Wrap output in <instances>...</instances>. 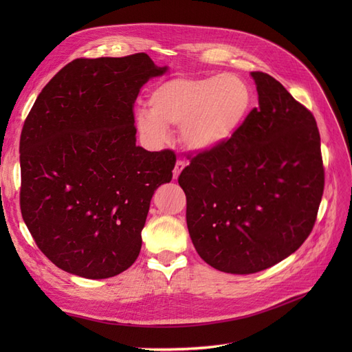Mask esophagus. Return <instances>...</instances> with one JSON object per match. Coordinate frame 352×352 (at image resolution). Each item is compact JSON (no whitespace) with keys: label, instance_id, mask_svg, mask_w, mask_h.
Listing matches in <instances>:
<instances>
[{"label":"esophagus","instance_id":"34e87169","mask_svg":"<svg viewBox=\"0 0 352 352\" xmlns=\"http://www.w3.org/2000/svg\"><path fill=\"white\" fill-rule=\"evenodd\" d=\"M185 166H186V163L184 162V160H177L176 166H175V168H173V177H175V179L179 177L180 172H182V170L185 168Z\"/></svg>","mask_w":352,"mask_h":352}]
</instances>
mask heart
Listing matches in <instances>:
<instances>
[{"label": "heart", "mask_w": 352, "mask_h": 352, "mask_svg": "<svg viewBox=\"0 0 352 352\" xmlns=\"http://www.w3.org/2000/svg\"><path fill=\"white\" fill-rule=\"evenodd\" d=\"M251 104L248 83L236 74L173 78L150 92V113H136V129L150 144L162 145L168 138L167 127L180 126L184 144L206 151L225 144L241 129Z\"/></svg>", "instance_id": "obj_1"}]
</instances>
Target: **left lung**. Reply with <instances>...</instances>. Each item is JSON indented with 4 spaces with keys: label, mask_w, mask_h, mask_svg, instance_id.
<instances>
[{
    "label": "left lung",
    "mask_w": 352,
    "mask_h": 352,
    "mask_svg": "<svg viewBox=\"0 0 352 352\" xmlns=\"http://www.w3.org/2000/svg\"><path fill=\"white\" fill-rule=\"evenodd\" d=\"M251 76L258 107L229 141L189 157L177 179L199 257L233 274L265 270L300 248L324 189L313 113L270 74Z\"/></svg>",
    "instance_id": "left-lung-1"
}]
</instances>
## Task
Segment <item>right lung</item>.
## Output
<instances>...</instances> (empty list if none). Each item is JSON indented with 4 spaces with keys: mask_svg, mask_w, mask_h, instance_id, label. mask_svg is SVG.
I'll return each mask as SVG.
<instances>
[{
    "mask_svg": "<svg viewBox=\"0 0 352 352\" xmlns=\"http://www.w3.org/2000/svg\"><path fill=\"white\" fill-rule=\"evenodd\" d=\"M145 52L76 58L52 78L20 135V210L61 270L107 279L140 255L154 190L172 180V150L136 146L133 105L163 74Z\"/></svg>",
    "mask_w": 352,
    "mask_h": 352,
    "instance_id": "add662e5",
    "label": "right lung"
}]
</instances>
